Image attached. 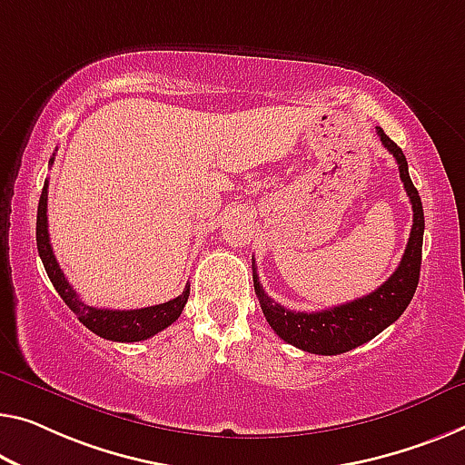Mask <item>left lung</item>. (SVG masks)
Returning <instances> with one entry per match:
<instances>
[{
    "mask_svg": "<svg viewBox=\"0 0 465 465\" xmlns=\"http://www.w3.org/2000/svg\"><path fill=\"white\" fill-rule=\"evenodd\" d=\"M378 137L382 145L392 153V158L399 163V176H401L407 197L411 202L413 224L407 241L405 253L401 257L395 272L389 281H384L381 287L363 295L353 302L342 303L331 310L322 312H291L287 307L276 303L263 292L260 278H257L255 262H253V287L257 302L262 305L263 316L272 331L287 341L289 345L303 349L307 353L318 355H339L351 349L363 345L370 339H374L378 332L391 326L410 305L413 292L418 289L420 281V263H422V241H424V210L422 199L418 195V189L413 187L407 160L397 147L395 141H391L381 126H376Z\"/></svg>",
    "mask_w": 465,
    "mask_h": 465,
    "instance_id": "8db88e82",
    "label": "left lung"
}]
</instances>
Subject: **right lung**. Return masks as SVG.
I'll list each match as a JSON object with an SVG mask.
<instances>
[{
    "instance_id": "right-lung-1",
    "label": "right lung",
    "mask_w": 465,
    "mask_h": 465,
    "mask_svg": "<svg viewBox=\"0 0 465 465\" xmlns=\"http://www.w3.org/2000/svg\"><path fill=\"white\" fill-rule=\"evenodd\" d=\"M54 162V158H52ZM47 187L49 183L45 181L41 191L39 208H37V249L39 257L43 262V268L49 276V281L58 291V295L64 299L70 310L76 313V318L89 328L91 332H95L97 337L108 339V341H120V342H137L145 341L153 334H158L163 328H168L173 322H176L178 316L183 313V307L189 299V284L184 291L173 302L152 305V307H141V310H108V307H93L83 302L76 295V291L70 287L68 278L64 276L58 260H55L52 242H49V231H47Z\"/></svg>"
}]
</instances>
